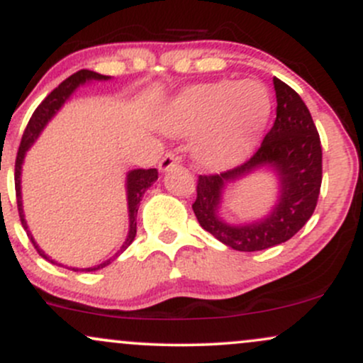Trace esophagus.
Listing matches in <instances>:
<instances>
[{
	"instance_id": "1",
	"label": "esophagus",
	"mask_w": 363,
	"mask_h": 363,
	"mask_svg": "<svg viewBox=\"0 0 363 363\" xmlns=\"http://www.w3.org/2000/svg\"><path fill=\"white\" fill-rule=\"evenodd\" d=\"M177 164H179V158H177L176 153L167 152L164 157H162L160 164H158V169H160L162 172H164V170H169V169L176 167Z\"/></svg>"
}]
</instances>
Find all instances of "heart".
<instances>
[{"label":"heart","instance_id":"heart-1","mask_svg":"<svg viewBox=\"0 0 363 363\" xmlns=\"http://www.w3.org/2000/svg\"><path fill=\"white\" fill-rule=\"evenodd\" d=\"M272 112V101L257 82H213L186 90L172 102L162 126L196 136V157L206 165L237 160L256 143Z\"/></svg>","mask_w":363,"mask_h":363}]
</instances>
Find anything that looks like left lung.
Wrapping results in <instances>:
<instances>
[{"label":"left lung","mask_w":363,"mask_h":363,"mask_svg":"<svg viewBox=\"0 0 363 363\" xmlns=\"http://www.w3.org/2000/svg\"><path fill=\"white\" fill-rule=\"evenodd\" d=\"M277 119L261 147L247 160L220 174L198 177L193 210L199 225L235 251L252 252L291 239L314 213L323 182V148L318 128L301 95L278 78ZM272 164L281 176L282 194L274 213L259 224L230 228L216 216L225 184Z\"/></svg>","instance_id":"left-lung-1"}]
</instances>
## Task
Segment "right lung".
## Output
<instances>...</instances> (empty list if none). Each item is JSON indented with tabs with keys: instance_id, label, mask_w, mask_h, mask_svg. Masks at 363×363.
<instances>
[{
	"instance_id": "obj_1",
	"label": "right lung",
	"mask_w": 363,
	"mask_h": 363,
	"mask_svg": "<svg viewBox=\"0 0 363 363\" xmlns=\"http://www.w3.org/2000/svg\"><path fill=\"white\" fill-rule=\"evenodd\" d=\"M109 77H104L101 73H95V72H90V69H80V72L73 73L72 77L66 78L65 82H61L60 85L54 89L51 94L48 95V97L44 99L43 102L39 104V107L34 111V114H32L30 121H28L27 128H25L23 131V136H22V141H20V147H18V153H16V160H15V191H16V206H18V215H20V222H22L23 228L27 230V235L28 239H30V242L34 244V247L37 249V252L40 254V256L44 257V259L54 262L52 259H49L45 254L40 251L39 245L35 244L34 237L30 235V232H28L27 228V223H25V218H23V210H22V196H20V170H22V162H23V157H25V152H27L28 147H30L32 143H34V140L39 136V133L43 131V128L45 126V123H48L49 119L52 118L54 112H56L62 104L66 102V99L69 97V95L73 94V90L77 89L78 85H82V83H85L86 80H107ZM158 179V170L157 169H136V170H131V172L128 174V206H129V234H128V239L126 242L123 244V247H121V251L116 254L114 257H111L109 261L102 262V264L95 266V268H86V272H95V269H101L104 266L109 264L111 261H114L116 257L119 256L121 252L126 251L129 247V244L135 240L136 237V215H138V205L141 201V198H143V194L147 193V189L150 186L153 184ZM74 269V268H73ZM74 272H78V269H74Z\"/></svg>"
}]
</instances>
